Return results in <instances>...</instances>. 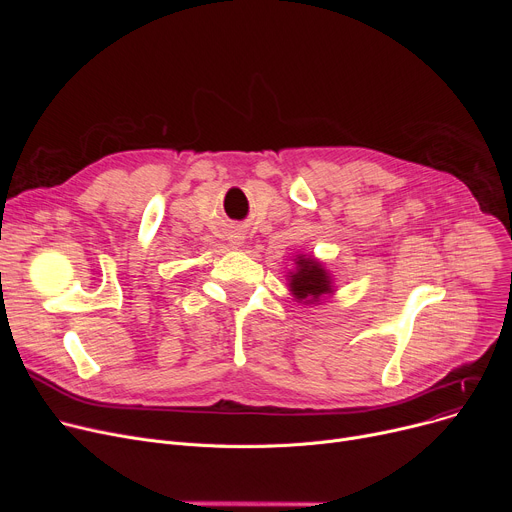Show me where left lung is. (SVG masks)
I'll return each mask as SVG.
<instances>
[{"instance_id": "8db88e82", "label": "left lung", "mask_w": 512, "mask_h": 512, "mask_svg": "<svg viewBox=\"0 0 512 512\" xmlns=\"http://www.w3.org/2000/svg\"><path fill=\"white\" fill-rule=\"evenodd\" d=\"M290 290L299 301H317L332 292L330 276L319 261L311 257H299L297 272H290Z\"/></svg>"}]
</instances>
